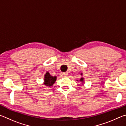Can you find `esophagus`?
Listing matches in <instances>:
<instances>
[{
  "instance_id": "34e87169",
  "label": "esophagus",
  "mask_w": 126,
  "mask_h": 126,
  "mask_svg": "<svg viewBox=\"0 0 126 126\" xmlns=\"http://www.w3.org/2000/svg\"><path fill=\"white\" fill-rule=\"evenodd\" d=\"M68 75V74L67 72H63V73H61V76L63 77H67Z\"/></svg>"
}]
</instances>
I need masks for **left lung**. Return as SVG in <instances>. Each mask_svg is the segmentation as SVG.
Here are the masks:
<instances>
[{"mask_svg":"<svg viewBox=\"0 0 126 126\" xmlns=\"http://www.w3.org/2000/svg\"><path fill=\"white\" fill-rule=\"evenodd\" d=\"M81 75H82V74H81ZM83 78H81L80 79V81H83Z\"/></svg>","mask_w":126,"mask_h":126,"instance_id":"8db88e82","label":"left lung"}]
</instances>
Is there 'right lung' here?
<instances>
[{
  "instance_id": "add662e5",
  "label": "right lung",
  "mask_w": 126,
  "mask_h": 126,
  "mask_svg": "<svg viewBox=\"0 0 126 126\" xmlns=\"http://www.w3.org/2000/svg\"><path fill=\"white\" fill-rule=\"evenodd\" d=\"M44 84L47 86H51L55 81L56 80V76H51L49 72H47L45 75V78H44Z\"/></svg>"
}]
</instances>
